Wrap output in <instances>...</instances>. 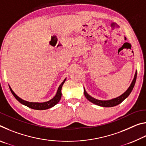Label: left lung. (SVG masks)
Wrapping results in <instances>:
<instances>
[{
	"instance_id": "8db88e82",
	"label": "left lung",
	"mask_w": 146,
	"mask_h": 146,
	"mask_svg": "<svg viewBox=\"0 0 146 146\" xmlns=\"http://www.w3.org/2000/svg\"><path fill=\"white\" fill-rule=\"evenodd\" d=\"M137 71H136L134 78H133V80L132 81V83L131 84L130 86L129 87V88L127 89V91H125V93H123L122 95H120V97L113 98V99L110 100H97L89 95L88 94L86 93L85 89H84V95L86 97V98H87L89 101H90L91 102L95 104H97L99 106H102V107H108V108L113 107V106H115L119 104L122 102L123 100H124L125 98H126L128 96L130 95V93L132 91L133 88H134V86L135 84L136 80H137Z\"/></svg>"
}]
</instances>
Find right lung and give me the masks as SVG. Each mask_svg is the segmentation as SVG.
I'll return each mask as SVG.
<instances>
[{
  "label": "right lung",
  "mask_w": 146,
  "mask_h": 146,
  "mask_svg": "<svg viewBox=\"0 0 146 146\" xmlns=\"http://www.w3.org/2000/svg\"><path fill=\"white\" fill-rule=\"evenodd\" d=\"M66 81V78L64 79V80L61 83V84L60 86L58 87V89L57 90V92H56V95L52 99L48 101V102H43V103H38V102H27V101L24 100L23 99H21V98H19L18 96H17L13 90H11V88L9 87V89H10V91L11 93L13 94V95L15 97V98L19 101L20 103L23 104L25 105L26 106H28V108H30L31 109H33V110H47V109H49L50 108H52L53 106L56 105L59 101H60V98H61V96H62V93H61V90H62V87L64 84V83Z\"/></svg>",
  "instance_id": "obj_1"
}]
</instances>
